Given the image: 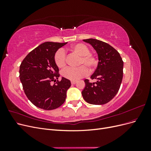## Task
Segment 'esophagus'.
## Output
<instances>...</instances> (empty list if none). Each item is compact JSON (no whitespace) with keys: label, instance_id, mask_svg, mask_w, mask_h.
<instances>
[{"label":"esophagus","instance_id":"1","mask_svg":"<svg viewBox=\"0 0 151 151\" xmlns=\"http://www.w3.org/2000/svg\"><path fill=\"white\" fill-rule=\"evenodd\" d=\"M76 83V81H71V84H75Z\"/></svg>","mask_w":151,"mask_h":151}]
</instances>
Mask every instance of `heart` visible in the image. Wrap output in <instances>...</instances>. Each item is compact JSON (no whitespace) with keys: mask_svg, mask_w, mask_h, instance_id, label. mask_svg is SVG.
I'll use <instances>...</instances> for the list:
<instances>
[{"mask_svg":"<svg viewBox=\"0 0 151 151\" xmlns=\"http://www.w3.org/2000/svg\"><path fill=\"white\" fill-rule=\"evenodd\" d=\"M70 51L80 56L78 68H67L62 72L63 77L71 81H77L88 74L89 70H93L97 66L98 60L94 54L90 53L88 46L83 43H77L71 46ZM54 60L59 68H63L66 65V53L62 49H59L55 54Z\"/></svg>","mask_w":151,"mask_h":151,"instance_id":"b5f03b06","label":"heart"}]
</instances>
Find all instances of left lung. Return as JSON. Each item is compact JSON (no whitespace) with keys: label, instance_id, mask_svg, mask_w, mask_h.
Masks as SVG:
<instances>
[{"label":"left lung","instance_id":"left-lung-1","mask_svg":"<svg viewBox=\"0 0 151 151\" xmlns=\"http://www.w3.org/2000/svg\"><path fill=\"white\" fill-rule=\"evenodd\" d=\"M91 45L96 51L98 64L91 79L96 83H90L85 79L86 86L82 91L85 101L91 104L101 105L110 101L115 96L123 79V62L120 53L109 44L96 39L83 40Z\"/></svg>","mask_w":151,"mask_h":151}]
</instances>
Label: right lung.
<instances>
[{
    "label": "right lung",
    "instance_id": "right-lung-1",
    "mask_svg": "<svg viewBox=\"0 0 151 151\" xmlns=\"http://www.w3.org/2000/svg\"><path fill=\"white\" fill-rule=\"evenodd\" d=\"M66 43L45 42L30 52L21 63L19 77L27 98L35 106L45 110L60 107L65 101L70 81L62 77L54 60L57 50Z\"/></svg>",
    "mask_w": 151,
    "mask_h": 151
}]
</instances>
